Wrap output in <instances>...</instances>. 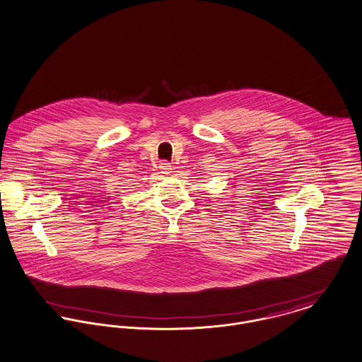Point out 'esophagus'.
<instances>
[{"mask_svg":"<svg viewBox=\"0 0 362 362\" xmlns=\"http://www.w3.org/2000/svg\"><path fill=\"white\" fill-rule=\"evenodd\" d=\"M159 168H160V171L163 173V174H170L171 173V165H168V163H160L159 165Z\"/></svg>","mask_w":362,"mask_h":362,"instance_id":"obj_1","label":"esophagus"}]
</instances>
